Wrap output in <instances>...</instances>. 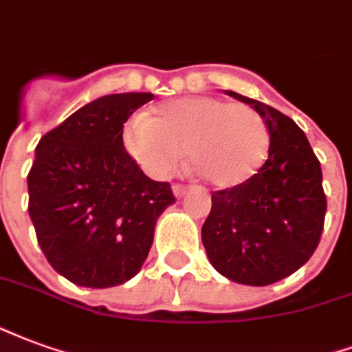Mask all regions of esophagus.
Listing matches in <instances>:
<instances>
[{
  "label": "esophagus",
  "mask_w": 352,
  "mask_h": 352,
  "mask_svg": "<svg viewBox=\"0 0 352 352\" xmlns=\"http://www.w3.org/2000/svg\"><path fill=\"white\" fill-rule=\"evenodd\" d=\"M173 191H174V197H178V199H182V197H184V195L187 193V187L186 186H179V184H174Z\"/></svg>",
  "instance_id": "obj_1"
}]
</instances>
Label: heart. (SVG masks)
<instances>
[{
  "mask_svg": "<svg viewBox=\"0 0 352 352\" xmlns=\"http://www.w3.org/2000/svg\"><path fill=\"white\" fill-rule=\"evenodd\" d=\"M123 146L153 178L173 174L182 159L217 189L248 184L270 150V131L257 110L219 97L195 95L159 104L123 127Z\"/></svg>",
  "mask_w": 352,
  "mask_h": 352,
  "instance_id": "b5f03b06",
  "label": "heart"
}]
</instances>
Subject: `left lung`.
Wrapping results in <instances>:
<instances>
[{
    "instance_id": "obj_1",
    "label": "left lung",
    "mask_w": 352,
    "mask_h": 352,
    "mask_svg": "<svg viewBox=\"0 0 352 352\" xmlns=\"http://www.w3.org/2000/svg\"><path fill=\"white\" fill-rule=\"evenodd\" d=\"M227 94L263 116L270 150L248 184L212 193L202 243L221 276L264 287L294 274L317 250L327 214L322 173L304 131L291 118L245 95Z\"/></svg>"
}]
</instances>
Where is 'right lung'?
I'll list each match as a JSON object with an SVG mask.
<instances>
[{"instance_id": "add662e5", "label": "right lung", "mask_w": 352, "mask_h": 352, "mask_svg": "<svg viewBox=\"0 0 352 352\" xmlns=\"http://www.w3.org/2000/svg\"><path fill=\"white\" fill-rule=\"evenodd\" d=\"M151 99L99 97L35 148L28 210L46 261L71 283L107 289L135 278L174 202L170 184L148 178L123 148V123Z\"/></svg>"}]
</instances>
